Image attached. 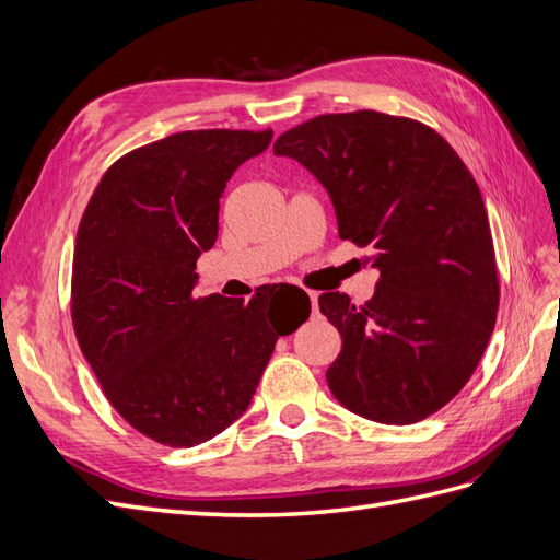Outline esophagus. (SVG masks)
I'll return each instance as SVG.
<instances>
[{
	"label": "esophagus",
	"mask_w": 560,
	"mask_h": 560,
	"mask_svg": "<svg viewBox=\"0 0 560 560\" xmlns=\"http://www.w3.org/2000/svg\"><path fill=\"white\" fill-rule=\"evenodd\" d=\"M308 299H311V306H313V313H317V292H308Z\"/></svg>",
	"instance_id": "obj_1"
}]
</instances>
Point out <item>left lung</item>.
<instances>
[{
  "instance_id": "left-lung-1",
  "label": "left lung",
  "mask_w": 560,
  "mask_h": 560,
  "mask_svg": "<svg viewBox=\"0 0 560 560\" xmlns=\"http://www.w3.org/2000/svg\"><path fill=\"white\" fill-rule=\"evenodd\" d=\"M273 151L325 184L341 241L381 270L364 306L319 296L343 341L327 369L334 397L385 425L436 413L479 366L500 306L479 184L436 130L374 109L315 116Z\"/></svg>"
}]
</instances>
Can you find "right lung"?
<instances>
[{
  "instance_id": "1",
  "label": "right lung",
  "mask_w": 560,
  "mask_h": 560,
  "mask_svg": "<svg viewBox=\"0 0 560 560\" xmlns=\"http://www.w3.org/2000/svg\"><path fill=\"white\" fill-rule=\"evenodd\" d=\"M273 130H184L128 151L95 186L77 231L72 325L105 397L130 428L191 448L238 420L287 322L280 290L196 296L217 241L219 198Z\"/></svg>"
}]
</instances>
